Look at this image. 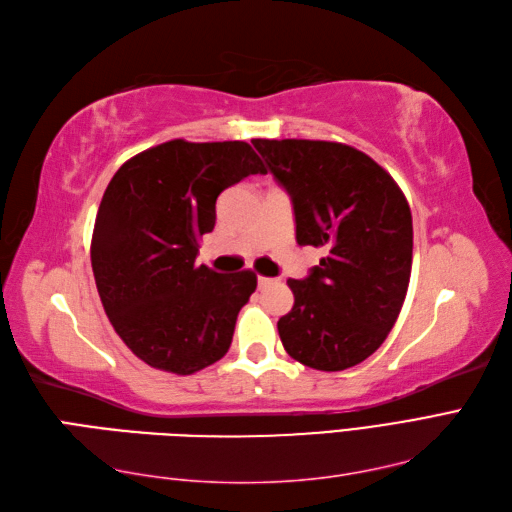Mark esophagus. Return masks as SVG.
Segmentation results:
<instances>
[{
  "label": "esophagus",
  "instance_id": "34e87169",
  "mask_svg": "<svg viewBox=\"0 0 512 512\" xmlns=\"http://www.w3.org/2000/svg\"><path fill=\"white\" fill-rule=\"evenodd\" d=\"M273 280L271 278H265V276H258V286L260 289H263V286H267V284H271Z\"/></svg>",
  "mask_w": 512,
  "mask_h": 512
}]
</instances>
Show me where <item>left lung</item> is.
<instances>
[{
	"instance_id": "left-lung-1",
	"label": "left lung",
	"mask_w": 512,
	"mask_h": 512,
	"mask_svg": "<svg viewBox=\"0 0 512 512\" xmlns=\"http://www.w3.org/2000/svg\"><path fill=\"white\" fill-rule=\"evenodd\" d=\"M291 195L299 245L326 247L308 278L289 280L295 304L280 317L286 354L319 371L363 363L400 315L413 267V217L376 160L332 141L256 139Z\"/></svg>"
}]
</instances>
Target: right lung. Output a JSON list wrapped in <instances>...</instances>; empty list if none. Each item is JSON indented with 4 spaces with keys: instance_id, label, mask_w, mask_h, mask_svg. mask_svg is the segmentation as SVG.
<instances>
[{
    "instance_id": "right-lung-1",
    "label": "right lung",
    "mask_w": 512,
    "mask_h": 512,
    "mask_svg": "<svg viewBox=\"0 0 512 512\" xmlns=\"http://www.w3.org/2000/svg\"><path fill=\"white\" fill-rule=\"evenodd\" d=\"M267 173L245 141H167L123 162L97 210L91 265L112 328L149 367L191 376L232 343L256 273L195 265L217 197Z\"/></svg>"
}]
</instances>
